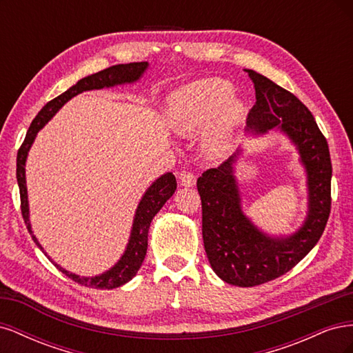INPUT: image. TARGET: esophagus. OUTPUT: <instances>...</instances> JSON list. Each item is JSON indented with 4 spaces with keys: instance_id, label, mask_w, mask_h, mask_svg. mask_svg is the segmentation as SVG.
Segmentation results:
<instances>
[{
    "instance_id": "34e87169",
    "label": "esophagus",
    "mask_w": 353,
    "mask_h": 353,
    "mask_svg": "<svg viewBox=\"0 0 353 353\" xmlns=\"http://www.w3.org/2000/svg\"><path fill=\"white\" fill-rule=\"evenodd\" d=\"M196 181H197V178H196V175L193 172H187V170H183V172L179 174V183H181V185L193 187V185H196Z\"/></svg>"
}]
</instances>
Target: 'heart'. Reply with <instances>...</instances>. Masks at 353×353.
<instances>
[{"mask_svg": "<svg viewBox=\"0 0 353 353\" xmlns=\"http://www.w3.org/2000/svg\"><path fill=\"white\" fill-rule=\"evenodd\" d=\"M231 83L205 79L181 90L172 97L170 123L183 137L201 135V148L209 157L230 153L243 119V104L230 97Z\"/></svg>", "mask_w": 353, "mask_h": 353, "instance_id": "obj_1", "label": "heart"}]
</instances>
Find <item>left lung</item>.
Returning <instances> with one entry per match:
<instances>
[{
  "mask_svg": "<svg viewBox=\"0 0 353 353\" xmlns=\"http://www.w3.org/2000/svg\"><path fill=\"white\" fill-rule=\"evenodd\" d=\"M245 72L256 92L245 130L262 135L276 128L290 138L306 169L309 194L303 225L288 237H270L241 210L234 176L240 150L197 179L203 243L212 270L228 284L253 287L290 271L321 239L331 209L333 168L325 137L306 105L263 74L250 69Z\"/></svg>",
  "mask_w": 353,
  "mask_h": 353,
  "instance_id": "8db88e82",
  "label": "left lung"
}]
</instances>
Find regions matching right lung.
I'll return each instance as SVG.
<instances>
[{"label":"right lung","instance_id":"1","mask_svg":"<svg viewBox=\"0 0 353 353\" xmlns=\"http://www.w3.org/2000/svg\"><path fill=\"white\" fill-rule=\"evenodd\" d=\"M147 68H148L147 61H140V63H128V65H116V66L104 69L99 73H94L91 77L78 81L77 85H73V87H70L68 91L60 94L59 97L48 101L44 108L39 110L35 119L32 121L25 141L22 145H20L17 152V170H16L17 184L20 191V209H22V216L26 223V228L30 234H32V228L29 222L25 163H26L28 152L32 143L35 140L37 132L59 112V109L63 104L69 101L72 97H74V95H78L83 91H90V90H101L104 87H114V85L135 82L141 78V74L145 72ZM175 190H176V179L170 172L157 178L154 183L147 188L145 194L140 201V205L137 208L132 230H131V237H130V243L126 245V250L122 254L121 261L109 271L95 276H79L77 274H72L66 270H63L61 266H59L54 262L52 263H54L63 274L68 275L70 280L85 287L108 288V290H110V288L123 285L125 283L132 280L135 274L138 272V270L141 268V263L147 253V240H148L147 237H148V228H150V223L156 213L163 208V205L170 197H172ZM32 239H34L38 248L44 252V249L41 248V244L38 243L34 234H32Z\"/></svg>","mask_w":353,"mask_h":353}]
</instances>
